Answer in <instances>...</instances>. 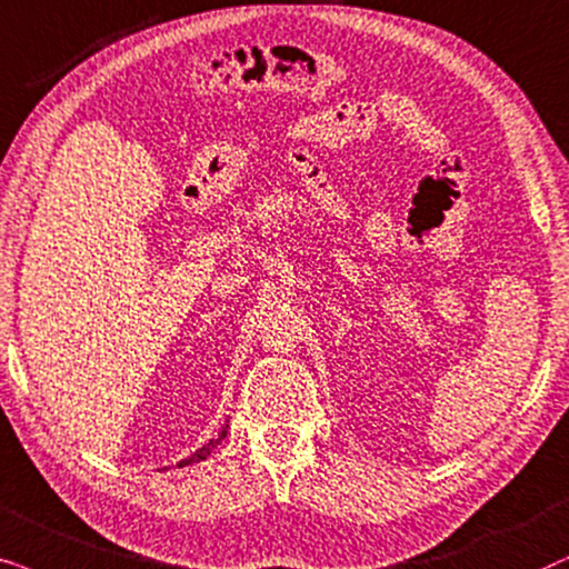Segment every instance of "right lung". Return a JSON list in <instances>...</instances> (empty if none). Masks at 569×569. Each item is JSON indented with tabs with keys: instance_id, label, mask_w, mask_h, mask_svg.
Wrapping results in <instances>:
<instances>
[{
	"instance_id": "1",
	"label": "right lung",
	"mask_w": 569,
	"mask_h": 569,
	"mask_svg": "<svg viewBox=\"0 0 569 569\" xmlns=\"http://www.w3.org/2000/svg\"><path fill=\"white\" fill-rule=\"evenodd\" d=\"M226 429H229V423H226V427L221 429V435H218L216 439H210V442L208 445H202V448L200 450H197L194 452V456H189V458H184V460H179V468H184V466H192V463H200V460H206L208 456H210V452H213V448H216V445H221V439L226 437Z\"/></svg>"
}]
</instances>
